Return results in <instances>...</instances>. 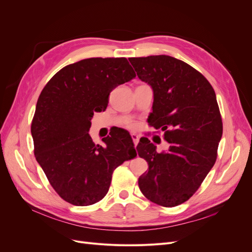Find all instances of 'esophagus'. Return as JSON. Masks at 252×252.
Instances as JSON below:
<instances>
[{"label": "esophagus", "instance_id": "1", "mask_svg": "<svg viewBox=\"0 0 252 252\" xmlns=\"http://www.w3.org/2000/svg\"><path fill=\"white\" fill-rule=\"evenodd\" d=\"M131 138H132L134 146H136V145H138V143H139V135L136 133H131Z\"/></svg>", "mask_w": 252, "mask_h": 252}]
</instances>
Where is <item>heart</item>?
<instances>
[{"instance_id": "b5f03b06", "label": "heart", "mask_w": 252, "mask_h": 252, "mask_svg": "<svg viewBox=\"0 0 252 252\" xmlns=\"http://www.w3.org/2000/svg\"><path fill=\"white\" fill-rule=\"evenodd\" d=\"M130 127H133V125H130Z\"/></svg>"}]
</instances>
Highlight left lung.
Segmentation results:
<instances>
[{
	"label": "left lung",
	"mask_w": 252,
	"mask_h": 252,
	"mask_svg": "<svg viewBox=\"0 0 252 252\" xmlns=\"http://www.w3.org/2000/svg\"><path fill=\"white\" fill-rule=\"evenodd\" d=\"M140 80L154 89L150 126L164 131L168 151L148 139L136 150L148 163L139 187L148 200L174 207L191 197L215 165L223 134L216 93L193 67L169 56L130 58Z\"/></svg>",
	"instance_id": "1"
}]
</instances>
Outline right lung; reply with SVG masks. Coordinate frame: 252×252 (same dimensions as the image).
Listing matches in <instances>:
<instances>
[{
  "label": "right lung",
  "mask_w": 252,
  "mask_h": 252,
  "mask_svg": "<svg viewBox=\"0 0 252 252\" xmlns=\"http://www.w3.org/2000/svg\"><path fill=\"white\" fill-rule=\"evenodd\" d=\"M133 78L126 58H90L65 66L43 88L32 122L34 156L64 201H101L113 170L133 158L132 139L123 129L104 138V146L88 133L94 112L104 111L111 91Z\"/></svg>",
  "instance_id": "right-lung-1"
}]
</instances>
